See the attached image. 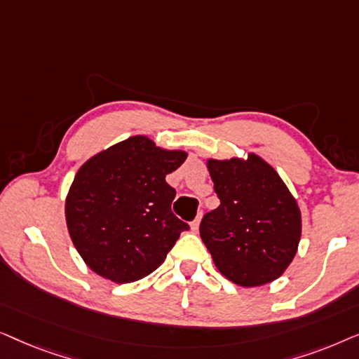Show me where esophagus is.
Listing matches in <instances>:
<instances>
[{"mask_svg": "<svg viewBox=\"0 0 359 359\" xmlns=\"http://www.w3.org/2000/svg\"><path fill=\"white\" fill-rule=\"evenodd\" d=\"M201 217H203V215L201 214H198V217H196L193 222H191V230H193V232H196V230L199 229V224H201Z\"/></svg>", "mask_w": 359, "mask_h": 359, "instance_id": "obj_1", "label": "esophagus"}]
</instances>
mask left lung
I'll return each mask as SVG.
<instances>
[{"label":"left lung","instance_id":"8db88e82","mask_svg":"<svg viewBox=\"0 0 359 359\" xmlns=\"http://www.w3.org/2000/svg\"><path fill=\"white\" fill-rule=\"evenodd\" d=\"M217 209L201 220V238L225 278L243 287L278 279L301 240V210L271 165L247 160H209Z\"/></svg>","mask_w":359,"mask_h":359}]
</instances>
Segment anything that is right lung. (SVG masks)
Returning <instances> with one entry per match:
<instances>
[{"mask_svg": "<svg viewBox=\"0 0 359 359\" xmlns=\"http://www.w3.org/2000/svg\"><path fill=\"white\" fill-rule=\"evenodd\" d=\"M135 135L78 170L65 203L67 227L85 263L114 283H134L165 262L189 225L171 210L176 191L165 181L186 160Z\"/></svg>", "mask_w": 359, "mask_h": 359, "instance_id": "obj_1", "label": "right lung"}]
</instances>
